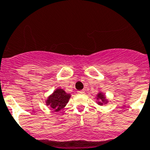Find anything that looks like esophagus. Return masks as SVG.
<instances>
[{"mask_svg": "<svg viewBox=\"0 0 150 150\" xmlns=\"http://www.w3.org/2000/svg\"><path fill=\"white\" fill-rule=\"evenodd\" d=\"M78 94H79V95L85 94V91H84V90H81V91H78Z\"/></svg>", "mask_w": 150, "mask_h": 150, "instance_id": "1", "label": "esophagus"}]
</instances>
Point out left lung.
I'll use <instances>...</instances> for the list:
<instances>
[{"mask_svg": "<svg viewBox=\"0 0 150 150\" xmlns=\"http://www.w3.org/2000/svg\"><path fill=\"white\" fill-rule=\"evenodd\" d=\"M96 103L99 105H106L109 103V99L106 98V96L103 93L102 91L98 90V92L96 97Z\"/></svg>", "mask_w": 150, "mask_h": 150, "instance_id": "1", "label": "left lung"}]
</instances>
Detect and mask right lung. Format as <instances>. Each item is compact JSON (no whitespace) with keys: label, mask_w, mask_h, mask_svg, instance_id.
I'll return each instance as SVG.
<instances>
[{"label":"right lung","mask_w":150,"mask_h":150,"mask_svg":"<svg viewBox=\"0 0 150 150\" xmlns=\"http://www.w3.org/2000/svg\"><path fill=\"white\" fill-rule=\"evenodd\" d=\"M71 94L65 92L64 89L58 88L47 96L45 100V105L53 110L54 112H58L64 108L71 98Z\"/></svg>","instance_id":"obj_1"}]
</instances>
